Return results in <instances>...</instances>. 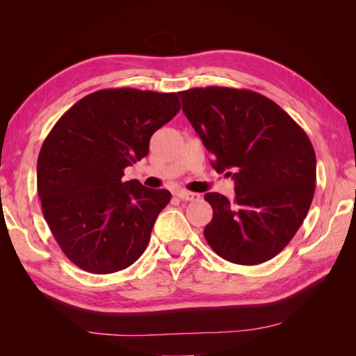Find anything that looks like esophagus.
<instances>
[{
	"label": "esophagus",
	"instance_id": "esophagus-1",
	"mask_svg": "<svg viewBox=\"0 0 356 356\" xmlns=\"http://www.w3.org/2000/svg\"><path fill=\"white\" fill-rule=\"evenodd\" d=\"M177 196L184 202H196L200 199V195H197V193H191V191H186V190L177 191Z\"/></svg>",
	"mask_w": 356,
	"mask_h": 356
}]
</instances>
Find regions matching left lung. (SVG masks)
Here are the masks:
<instances>
[{"mask_svg":"<svg viewBox=\"0 0 356 356\" xmlns=\"http://www.w3.org/2000/svg\"><path fill=\"white\" fill-rule=\"evenodd\" d=\"M182 111L217 172L229 170L236 196L207 193L213 217L204 227L224 260L254 266L270 260L294 238L315 195L316 156L310 139L281 106L242 89L179 92Z\"/></svg>","mask_w":356,"mask_h":356,"instance_id":"obj_1","label":"left lung"}]
</instances>
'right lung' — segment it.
<instances>
[{"label":"right lung","instance_id":"obj_1","mask_svg":"<svg viewBox=\"0 0 356 356\" xmlns=\"http://www.w3.org/2000/svg\"><path fill=\"white\" fill-rule=\"evenodd\" d=\"M179 108L177 93L104 89L74 104L42 143L37 161L42 215L63 254L83 270H123L145 251L172 196L122 178Z\"/></svg>","mask_w":356,"mask_h":356}]
</instances>
